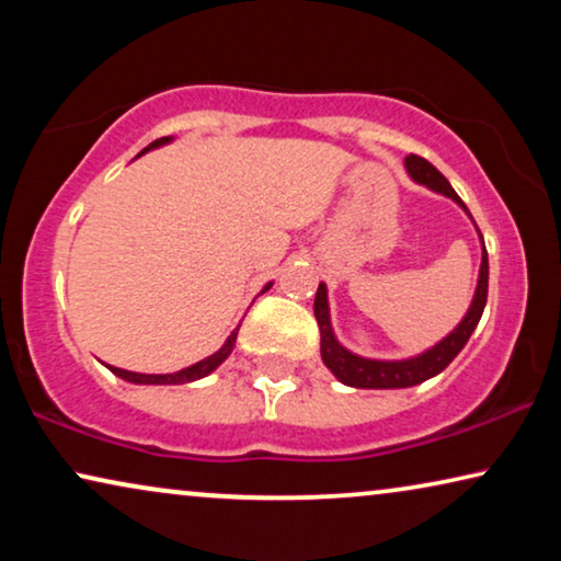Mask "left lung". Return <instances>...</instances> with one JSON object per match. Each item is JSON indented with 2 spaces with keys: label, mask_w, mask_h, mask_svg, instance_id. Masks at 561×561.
<instances>
[{
  "label": "left lung",
  "mask_w": 561,
  "mask_h": 561,
  "mask_svg": "<svg viewBox=\"0 0 561 561\" xmlns=\"http://www.w3.org/2000/svg\"><path fill=\"white\" fill-rule=\"evenodd\" d=\"M405 171L421 186L436 191V194L449 196L451 202H457L467 211L462 198L457 196V191L449 186V181L436 171V168L424 160L421 156H409L405 158ZM470 214V211H467ZM482 240V234H480ZM488 301V250L485 242H482V263H480V278L478 288H474V298L467 309L465 319L455 327V332H449L439 344H434L432 350L421 352L416 357L409 359H367L359 357L355 352L344 350L332 332V319H329V301H327V286L319 283L317 298H313V317L319 321L321 329V359L329 370L334 373L336 380H342L344 386L350 388H411L419 386L434 375H439L444 367H447L451 359H455L462 347L470 340V334L478 327V321L485 311Z\"/></svg>",
  "instance_id": "8db88e82"
}]
</instances>
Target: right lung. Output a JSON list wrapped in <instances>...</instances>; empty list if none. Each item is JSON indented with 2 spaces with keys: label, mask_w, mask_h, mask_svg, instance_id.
Listing matches in <instances>:
<instances>
[{
  "label": "right lung",
  "mask_w": 561,
  "mask_h": 561,
  "mask_svg": "<svg viewBox=\"0 0 561 561\" xmlns=\"http://www.w3.org/2000/svg\"><path fill=\"white\" fill-rule=\"evenodd\" d=\"M165 142H171V137H160V140L150 142L148 148H145L142 152H148V150H152V148H160V145H165ZM267 288H271V283H267V286H265L263 290H267ZM237 332H240V327H237L234 332L227 336V342L221 344V347H219L217 352H214V355H209L206 359H202V363H196V365H191V367H183V370H179V373L145 375V373L122 370V367H112V365H106V367H110V370H112L114 375H117V378L127 380V382H137V386H181V382H194V380H198V378H206V375L214 373L221 363H225V359L229 357V352L234 350Z\"/></svg>",
  "instance_id": "add662e5"
}]
</instances>
